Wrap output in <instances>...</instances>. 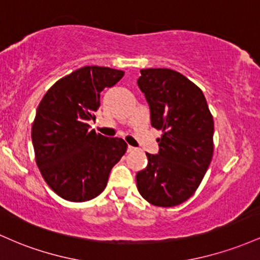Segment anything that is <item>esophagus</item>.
Instances as JSON below:
<instances>
[{"label": "esophagus", "instance_id": "esophagus-1", "mask_svg": "<svg viewBox=\"0 0 260 260\" xmlns=\"http://www.w3.org/2000/svg\"><path fill=\"white\" fill-rule=\"evenodd\" d=\"M134 150H136V148H133V147H131V145H128V148H127L128 153H132V151H134Z\"/></svg>", "mask_w": 260, "mask_h": 260}]
</instances>
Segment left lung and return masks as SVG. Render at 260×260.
<instances>
[{"mask_svg":"<svg viewBox=\"0 0 260 260\" xmlns=\"http://www.w3.org/2000/svg\"><path fill=\"white\" fill-rule=\"evenodd\" d=\"M139 89L150 109L151 126L162 131L159 153H147L136 176L140 196L156 207H176L199 187L213 157L214 121L204 94L169 68L140 71Z\"/></svg>","mask_w":260,"mask_h":260,"instance_id":"left-lung-1","label":"left lung"}]
</instances>
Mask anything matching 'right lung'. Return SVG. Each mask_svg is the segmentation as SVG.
Listing matches in <instances>:
<instances>
[{"mask_svg":"<svg viewBox=\"0 0 260 260\" xmlns=\"http://www.w3.org/2000/svg\"><path fill=\"white\" fill-rule=\"evenodd\" d=\"M123 71L85 66L53 84L39 104L31 127L35 160L50 188L70 202H86L105 189L110 171L127 150L121 138L90 129L100 92Z\"/></svg>","mask_w":260,"mask_h":260,"instance_id":"right-lung-1","label":"right lung"}]
</instances>
